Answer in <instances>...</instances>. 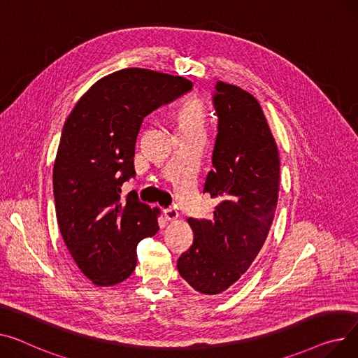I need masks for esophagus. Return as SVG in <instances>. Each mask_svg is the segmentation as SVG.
<instances>
[{
  "instance_id": "obj_1",
  "label": "esophagus",
  "mask_w": 358,
  "mask_h": 358,
  "mask_svg": "<svg viewBox=\"0 0 358 358\" xmlns=\"http://www.w3.org/2000/svg\"><path fill=\"white\" fill-rule=\"evenodd\" d=\"M164 216L169 222H176L178 219V211L173 207H169V208L164 210Z\"/></svg>"
}]
</instances>
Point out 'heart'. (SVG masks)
I'll return each instance as SVG.
<instances>
[{
	"label": "heart",
	"mask_w": 358,
	"mask_h": 358,
	"mask_svg": "<svg viewBox=\"0 0 358 358\" xmlns=\"http://www.w3.org/2000/svg\"><path fill=\"white\" fill-rule=\"evenodd\" d=\"M178 131H203L206 122V105L197 96L187 98L176 112Z\"/></svg>",
	"instance_id": "obj_1"
}]
</instances>
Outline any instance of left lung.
I'll list each match as a JSON object with an SVG mask.
<instances>
[{
	"instance_id": "obj_1",
	"label": "left lung",
	"mask_w": 358,
	"mask_h": 358,
	"mask_svg": "<svg viewBox=\"0 0 358 358\" xmlns=\"http://www.w3.org/2000/svg\"><path fill=\"white\" fill-rule=\"evenodd\" d=\"M219 134L204 193L219 199L211 220L187 219L193 245L177 260L192 288L219 295L242 278L264 246L279 194L280 159L264 109L239 86L216 83Z\"/></svg>"
}]
</instances>
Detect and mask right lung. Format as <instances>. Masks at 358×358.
Segmentation results:
<instances>
[{
	"mask_svg": "<svg viewBox=\"0 0 358 358\" xmlns=\"http://www.w3.org/2000/svg\"><path fill=\"white\" fill-rule=\"evenodd\" d=\"M193 87L182 76L129 67L93 83L67 116L53 166L56 216L64 245L96 287H113L136 266V246L158 231L161 210L135 194L136 136L147 115Z\"/></svg>",
	"mask_w": 358,
	"mask_h": 358,
	"instance_id": "1",
	"label": "right lung"
}]
</instances>
